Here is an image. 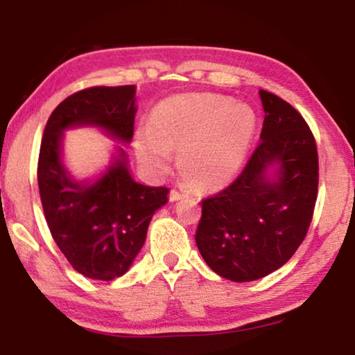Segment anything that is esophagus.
I'll return each mask as SVG.
<instances>
[{
  "label": "esophagus",
  "instance_id": "34e87169",
  "mask_svg": "<svg viewBox=\"0 0 355 355\" xmlns=\"http://www.w3.org/2000/svg\"><path fill=\"white\" fill-rule=\"evenodd\" d=\"M182 197V193L179 192V191H176V189H173L171 192H169V198H171V200H179V198Z\"/></svg>",
  "mask_w": 355,
  "mask_h": 355
}]
</instances>
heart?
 Wrapping results in <instances>:
<instances>
[{"label":"heart","instance_id":"b5f03b06","mask_svg":"<svg viewBox=\"0 0 355 355\" xmlns=\"http://www.w3.org/2000/svg\"><path fill=\"white\" fill-rule=\"evenodd\" d=\"M255 130V114L230 96L189 94L168 98L150 116V129L137 134L140 159L157 171L171 163L202 191L226 186L244 159Z\"/></svg>","mask_w":355,"mask_h":355}]
</instances>
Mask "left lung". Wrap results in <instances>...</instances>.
I'll list each match as a JSON object with an SVG mask.
<instances>
[{"instance_id": "8db88e82", "label": "left lung", "mask_w": 355, "mask_h": 355, "mask_svg": "<svg viewBox=\"0 0 355 355\" xmlns=\"http://www.w3.org/2000/svg\"><path fill=\"white\" fill-rule=\"evenodd\" d=\"M265 119L245 166L230 186L202 200L196 232L207 265L244 283L273 273L307 236L318 193L317 142L302 114L271 92L260 90ZM278 162L279 181L264 171Z\"/></svg>"}]
</instances>
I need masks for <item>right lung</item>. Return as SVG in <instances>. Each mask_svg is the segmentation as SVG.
Masks as SVG:
<instances>
[{
  "label": "right lung",
  "instance_id": "1",
  "mask_svg": "<svg viewBox=\"0 0 355 355\" xmlns=\"http://www.w3.org/2000/svg\"><path fill=\"white\" fill-rule=\"evenodd\" d=\"M135 87H90L62 100L43 130L38 191L56 245L72 268L92 279L124 275L142 249L153 213L168 202V187H148L130 178L119 159L92 186L72 181L61 163V132L92 124L121 142L134 135Z\"/></svg>",
  "mask_w": 355,
  "mask_h": 355
}]
</instances>
